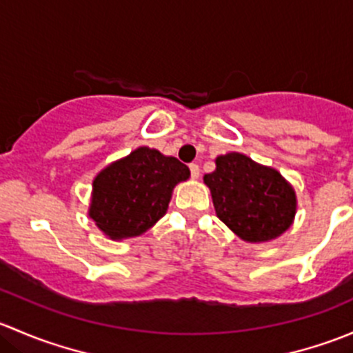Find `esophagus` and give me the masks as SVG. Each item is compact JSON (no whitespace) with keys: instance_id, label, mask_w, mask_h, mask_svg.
Returning a JSON list of instances; mask_svg holds the SVG:
<instances>
[{"instance_id":"34e87169","label":"esophagus","mask_w":353,"mask_h":353,"mask_svg":"<svg viewBox=\"0 0 353 353\" xmlns=\"http://www.w3.org/2000/svg\"><path fill=\"white\" fill-rule=\"evenodd\" d=\"M190 170H191V177H193V179H198V177H199V167H198V163H191Z\"/></svg>"}]
</instances>
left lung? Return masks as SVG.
I'll list each match as a JSON object with an SVG mask.
<instances>
[{
  "mask_svg": "<svg viewBox=\"0 0 353 353\" xmlns=\"http://www.w3.org/2000/svg\"><path fill=\"white\" fill-rule=\"evenodd\" d=\"M215 170L205 174L216 216L251 244L268 243L294 223L297 196L276 169L239 152L219 155Z\"/></svg>",
  "mask_w": 353,
  "mask_h": 353,
  "instance_id": "8db88e82",
  "label": "left lung"
}]
</instances>
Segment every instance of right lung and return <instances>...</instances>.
Here are the masks:
<instances>
[{
    "label": "right lung",
    "mask_w": 353,
    "mask_h": 353,
    "mask_svg": "<svg viewBox=\"0 0 353 353\" xmlns=\"http://www.w3.org/2000/svg\"><path fill=\"white\" fill-rule=\"evenodd\" d=\"M190 176L176 157L138 147L94 177L88 216L112 241L141 236L165 215L174 188Z\"/></svg>",
    "instance_id": "1"
}]
</instances>
